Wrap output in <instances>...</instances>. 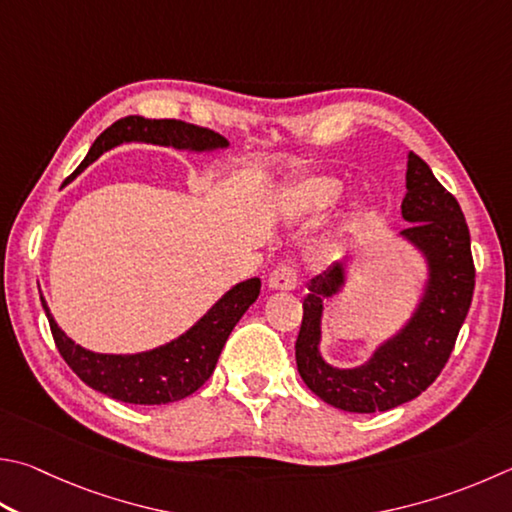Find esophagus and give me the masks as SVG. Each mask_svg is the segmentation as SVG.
I'll return each instance as SVG.
<instances>
[{
  "mask_svg": "<svg viewBox=\"0 0 512 512\" xmlns=\"http://www.w3.org/2000/svg\"><path fill=\"white\" fill-rule=\"evenodd\" d=\"M268 286L275 291H293L297 286V268L293 262H280L271 275H268Z\"/></svg>",
  "mask_w": 512,
  "mask_h": 512,
  "instance_id": "34e87169",
  "label": "esophagus"
}]
</instances>
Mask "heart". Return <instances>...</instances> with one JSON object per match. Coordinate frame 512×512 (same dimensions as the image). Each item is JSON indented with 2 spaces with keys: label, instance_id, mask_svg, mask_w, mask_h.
I'll return each instance as SVG.
<instances>
[{
  "label": "heart",
  "instance_id": "heart-1",
  "mask_svg": "<svg viewBox=\"0 0 512 512\" xmlns=\"http://www.w3.org/2000/svg\"><path fill=\"white\" fill-rule=\"evenodd\" d=\"M342 192V185L329 176H315L302 185V199L311 206H329Z\"/></svg>",
  "mask_w": 512,
  "mask_h": 512
}]
</instances>
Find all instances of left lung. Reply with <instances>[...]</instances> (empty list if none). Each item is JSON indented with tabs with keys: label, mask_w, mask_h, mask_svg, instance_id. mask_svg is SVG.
<instances>
[{
	"label": "left lung",
	"mask_w": 512,
	"mask_h": 512,
	"mask_svg": "<svg viewBox=\"0 0 512 512\" xmlns=\"http://www.w3.org/2000/svg\"><path fill=\"white\" fill-rule=\"evenodd\" d=\"M407 239L430 259L432 277L425 300L401 336L376 351L365 367L336 369L320 358L322 300L336 293L342 266L336 264L309 284L302 302V327L295 360L306 387L338 410L371 414L412 401L430 387L450 360L454 342L475 293L470 230L459 201L436 181L430 165L410 152L403 199Z\"/></svg>",
	"instance_id": "left-lung-1"
}]
</instances>
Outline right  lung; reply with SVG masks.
I'll return each instance as SVG.
<instances>
[{
    "mask_svg": "<svg viewBox=\"0 0 512 512\" xmlns=\"http://www.w3.org/2000/svg\"><path fill=\"white\" fill-rule=\"evenodd\" d=\"M125 141L190 147V150H210V147L228 145L221 134L212 132L208 127L185 123V120L125 116L96 138L85 161L69 179L80 174L89 163H94L102 152ZM259 286L262 282L257 277L237 284L185 336L154 351L136 353V356H109V353L82 349L64 336V331L51 318L44 300L42 306L46 318H49L55 347L82 383L123 403L163 405L194 394L212 376L230 331L235 329L248 306L257 300Z\"/></svg>",
    "mask_w": 512,
    "mask_h": 512,
    "instance_id": "obj_1",
    "label": "right lung"
}]
</instances>
